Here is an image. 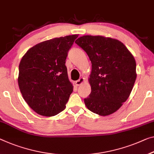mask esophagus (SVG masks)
Returning a JSON list of instances; mask_svg holds the SVG:
<instances>
[{
	"instance_id": "1",
	"label": "esophagus",
	"mask_w": 154,
	"mask_h": 154,
	"mask_svg": "<svg viewBox=\"0 0 154 154\" xmlns=\"http://www.w3.org/2000/svg\"><path fill=\"white\" fill-rule=\"evenodd\" d=\"M85 81V79L84 78H80V79L79 80H78L75 81V84L77 85V86H79V85H80L81 84H82Z\"/></svg>"
}]
</instances>
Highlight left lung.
I'll list each match as a JSON object with an SVG mask.
<instances>
[{
	"mask_svg": "<svg viewBox=\"0 0 154 154\" xmlns=\"http://www.w3.org/2000/svg\"><path fill=\"white\" fill-rule=\"evenodd\" d=\"M91 63V91L84 99L91 112L103 116L120 109L131 94L136 79V63L126 46L102 36H81L75 41Z\"/></svg>",
	"mask_w": 154,
	"mask_h": 154,
	"instance_id": "obj_1",
	"label": "left lung"
}]
</instances>
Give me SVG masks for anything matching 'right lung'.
<instances>
[{
  "label": "right lung",
  "mask_w": 154,
  "mask_h": 154,
  "mask_svg": "<svg viewBox=\"0 0 154 154\" xmlns=\"http://www.w3.org/2000/svg\"><path fill=\"white\" fill-rule=\"evenodd\" d=\"M78 36L41 42L21 59L18 86L26 103L38 114L54 116L65 109L74 87L68 79L65 60Z\"/></svg>",
  "instance_id": "1"
}]
</instances>
